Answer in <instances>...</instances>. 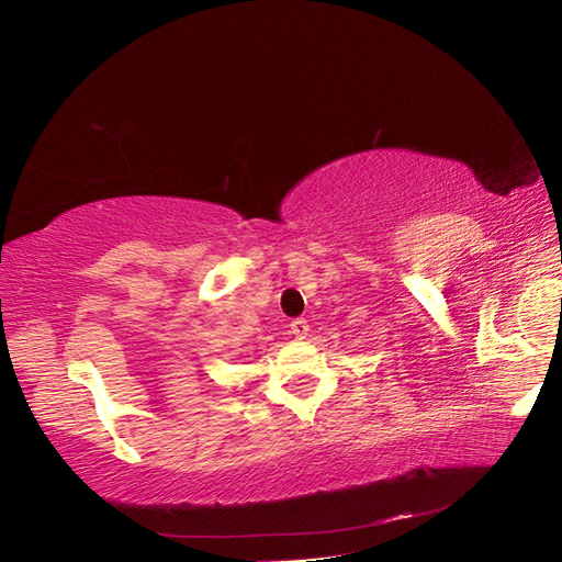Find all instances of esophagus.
Masks as SVG:
<instances>
[{
  "label": "esophagus",
  "instance_id": "34e87169",
  "mask_svg": "<svg viewBox=\"0 0 562 562\" xmlns=\"http://www.w3.org/2000/svg\"><path fill=\"white\" fill-rule=\"evenodd\" d=\"M308 331H311V325H308V319H303V317L294 319V323H292V334L296 336V339H306V336H308Z\"/></svg>",
  "mask_w": 562,
  "mask_h": 562
}]
</instances>
